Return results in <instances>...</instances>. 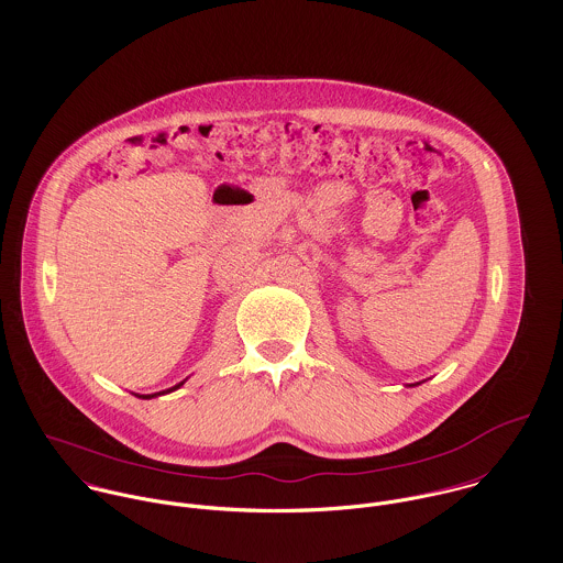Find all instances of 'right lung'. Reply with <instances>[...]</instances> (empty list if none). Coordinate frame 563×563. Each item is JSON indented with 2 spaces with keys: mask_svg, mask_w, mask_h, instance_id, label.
<instances>
[{
  "mask_svg": "<svg viewBox=\"0 0 563 563\" xmlns=\"http://www.w3.org/2000/svg\"><path fill=\"white\" fill-rule=\"evenodd\" d=\"M179 386H184V382H179L177 386H173V388H168V390H162V393H154V395H136V397H141V399H154V397H158V395H166V393H173V390H177Z\"/></svg>",
  "mask_w": 563,
  "mask_h": 563,
  "instance_id": "obj_1",
  "label": "right lung"
}]
</instances>
